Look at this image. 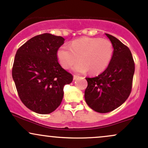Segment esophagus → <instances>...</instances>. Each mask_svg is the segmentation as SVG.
I'll use <instances>...</instances> for the list:
<instances>
[{
	"mask_svg": "<svg viewBox=\"0 0 148 148\" xmlns=\"http://www.w3.org/2000/svg\"><path fill=\"white\" fill-rule=\"evenodd\" d=\"M77 78H79V76H77V75H74V78H73V79H74V80H76V79H77Z\"/></svg>",
	"mask_w": 148,
	"mask_h": 148,
	"instance_id": "obj_1",
	"label": "esophagus"
}]
</instances>
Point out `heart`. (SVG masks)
Masks as SVG:
<instances>
[{
    "label": "heart",
    "instance_id": "heart-1",
    "mask_svg": "<svg viewBox=\"0 0 148 148\" xmlns=\"http://www.w3.org/2000/svg\"><path fill=\"white\" fill-rule=\"evenodd\" d=\"M113 54V46L106 38L84 37L72 41L70 47L63 45L57 51V58L64 69H69L78 62L73 70L84 74L90 71L93 75L107 69Z\"/></svg>",
    "mask_w": 148,
    "mask_h": 148
}]
</instances>
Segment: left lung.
Instances as JSON below:
<instances>
[{
	"label": "left lung",
	"instance_id": "8db88e82",
	"mask_svg": "<svg viewBox=\"0 0 148 148\" xmlns=\"http://www.w3.org/2000/svg\"><path fill=\"white\" fill-rule=\"evenodd\" d=\"M112 44V58L108 68L98 77L86 78L87 105L97 112L112 111L129 98L132 89L135 64L129 48L113 36L105 34Z\"/></svg>",
	"mask_w": 148,
	"mask_h": 148
}]
</instances>
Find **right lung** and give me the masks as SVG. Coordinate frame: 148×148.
<instances>
[{"mask_svg":"<svg viewBox=\"0 0 148 148\" xmlns=\"http://www.w3.org/2000/svg\"><path fill=\"white\" fill-rule=\"evenodd\" d=\"M62 36L43 34L27 40L17 50L12 75L21 101L34 112H53L62 100L64 85L73 76L58 61Z\"/></svg>","mask_w":148,"mask_h":148,"instance_id":"right-lung-1","label":"right lung"}]
</instances>
